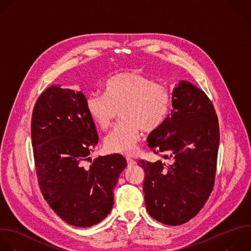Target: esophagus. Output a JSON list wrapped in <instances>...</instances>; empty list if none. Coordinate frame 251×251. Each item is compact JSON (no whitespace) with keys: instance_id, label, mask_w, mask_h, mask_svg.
<instances>
[{"instance_id":"esophagus-1","label":"esophagus","mask_w":251,"mask_h":251,"mask_svg":"<svg viewBox=\"0 0 251 251\" xmlns=\"http://www.w3.org/2000/svg\"><path fill=\"white\" fill-rule=\"evenodd\" d=\"M126 160H127V164H128V166H134L135 164H136V161L133 159V158H131V157H126Z\"/></svg>"}]
</instances>
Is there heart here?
Instances as JSON below:
<instances>
[{"label":"heart","instance_id":"heart-1","mask_svg":"<svg viewBox=\"0 0 251 251\" xmlns=\"http://www.w3.org/2000/svg\"><path fill=\"white\" fill-rule=\"evenodd\" d=\"M93 122L102 131L109 130L120 112L122 122L105 138L106 151L131 154L142 130L151 133L165 120L171 106L169 89L136 71L111 75L104 85V96L91 95L86 101Z\"/></svg>","mask_w":251,"mask_h":251}]
</instances>
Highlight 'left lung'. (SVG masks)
<instances>
[{
	"mask_svg": "<svg viewBox=\"0 0 251 251\" xmlns=\"http://www.w3.org/2000/svg\"><path fill=\"white\" fill-rule=\"evenodd\" d=\"M171 114L148 137L150 149L171 162L138 164L145 172L149 215L179 226L203 208L215 183L220 142L218 117L206 94L186 80L174 89Z\"/></svg>",
	"mask_w": 251,
	"mask_h": 251,
	"instance_id": "obj_1",
	"label": "left lung"
}]
</instances>
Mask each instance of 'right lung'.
I'll return each instance as SVG.
<instances>
[{"instance_id": "obj_1", "label": "right lung", "mask_w": 251, "mask_h": 251, "mask_svg": "<svg viewBox=\"0 0 251 251\" xmlns=\"http://www.w3.org/2000/svg\"><path fill=\"white\" fill-rule=\"evenodd\" d=\"M60 87L51 86L39 96L31 116L38 184L63 221L89 227L110 213L113 189L127 161L114 153L85 164L98 145V131L88 113L85 95Z\"/></svg>"}]
</instances>
